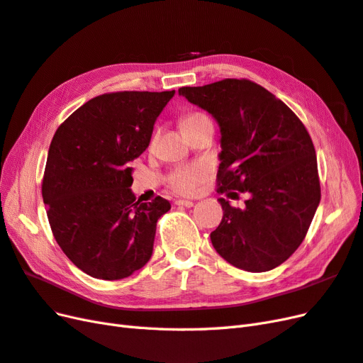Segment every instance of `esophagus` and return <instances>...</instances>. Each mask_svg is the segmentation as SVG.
Returning <instances> with one entry per match:
<instances>
[{
    "instance_id": "esophagus-1",
    "label": "esophagus",
    "mask_w": 363,
    "mask_h": 363,
    "mask_svg": "<svg viewBox=\"0 0 363 363\" xmlns=\"http://www.w3.org/2000/svg\"><path fill=\"white\" fill-rule=\"evenodd\" d=\"M175 204L180 206V207H192L194 206V203L189 201V200H177V201H175Z\"/></svg>"
}]
</instances>
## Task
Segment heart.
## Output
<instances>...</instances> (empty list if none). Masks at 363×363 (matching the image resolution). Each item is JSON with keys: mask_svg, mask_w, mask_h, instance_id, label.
Returning a JSON list of instances; mask_svg holds the SVG:
<instances>
[{"mask_svg": "<svg viewBox=\"0 0 363 363\" xmlns=\"http://www.w3.org/2000/svg\"><path fill=\"white\" fill-rule=\"evenodd\" d=\"M204 118V115L200 113H191L186 115L182 119V127L188 125L196 119ZM207 177V168L203 167V164H189V167H183L175 169L171 175H169V184L171 188H174L180 194H192L199 184L201 182H204V179Z\"/></svg>", "mask_w": 363, "mask_h": 363, "instance_id": "1", "label": "heart"}]
</instances>
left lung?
Segmentation results:
<instances>
[{
  "label": "left lung",
  "instance_id": "1",
  "mask_svg": "<svg viewBox=\"0 0 363 363\" xmlns=\"http://www.w3.org/2000/svg\"><path fill=\"white\" fill-rule=\"evenodd\" d=\"M179 95L219 125L218 192L248 195L242 207L218 200L224 216L211 233L213 248L244 271L281 265L303 242L321 200L306 127L281 100L250 80L180 87Z\"/></svg>",
  "mask_w": 363,
  "mask_h": 363
}]
</instances>
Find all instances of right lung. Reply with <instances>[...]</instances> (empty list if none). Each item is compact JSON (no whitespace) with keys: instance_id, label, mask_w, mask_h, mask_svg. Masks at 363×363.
I'll return each mask as SVG.
<instances>
[{"instance_id":"obj_1","label":"right lung","mask_w":363,"mask_h":363,"mask_svg":"<svg viewBox=\"0 0 363 363\" xmlns=\"http://www.w3.org/2000/svg\"><path fill=\"white\" fill-rule=\"evenodd\" d=\"M175 91L95 96L65 121L48 150L42 196L59 247L101 280L131 276L151 259L157 219L171 204L136 201L131 162L151 140Z\"/></svg>"}]
</instances>
